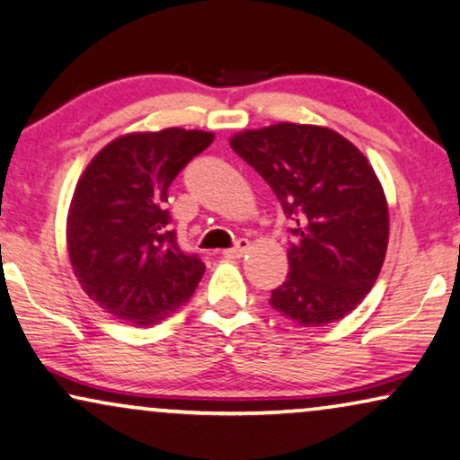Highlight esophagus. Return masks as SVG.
<instances>
[{
  "mask_svg": "<svg viewBox=\"0 0 460 460\" xmlns=\"http://www.w3.org/2000/svg\"><path fill=\"white\" fill-rule=\"evenodd\" d=\"M248 250H250V242H248V239H239V242H237L235 245H233V248L223 252V256H227V258H242Z\"/></svg>",
  "mask_w": 460,
  "mask_h": 460,
  "instance_id": "obj_1",
  "label": "esophagus"
}]
</instances>
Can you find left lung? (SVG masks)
<instances>
[{
	"mask_svg": "<svg viewBox=\"0 0 460 460\" xmlns=\"http://www.w3.org/2000/svg\"><path fill=\"white\" fill-rule=\"evenodd\" d=\"M292 218L289 273L270 306L300 327L350 314L377 281L390 235L384 187L357 146L327 127L279 122L231 137Z\"/></svg>",
	"mask_w": 460,
	"mask_h": 460,
	"instance_id": "obj_1",
	"label": "left lung"
}]
</instances>
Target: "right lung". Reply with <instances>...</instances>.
I'll use <instances>...</instances> for the list:
<instances>
[{"label": "right lung", "instance_id": "1", "mask_svg": "<svg viewBox=\"0 0 460 460\" xmlns=\"http://www.w3.org/2000/svg\"><path fill=\"white\" fill-rule=\"evenodd\" d=\"M215 141L171 127L128 133L98 152L76 183L66 243L83 292L120 323L152 327L196 292L204 262L171 231L168 187Z\"/></svg>", "mask_w": 460, "mask_h": 460}]
</instances>
